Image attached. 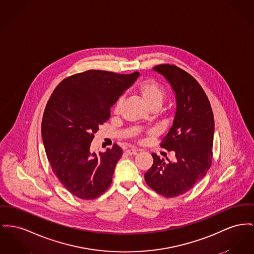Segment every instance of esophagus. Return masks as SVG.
<instances>
[{
	"label": "esophagus",
	"mask_w": 254,
	"mask_h": 254,
	"mask_svg": "<svg viewBox=\"0 0 254 254\" xmlns=\"http://www.w3.org/2000/svg\"><path fill=\"white\" fill-rule=\"evenodd\" d=\"M126 153H127V155H136V154L138 153V149H127V150H126Z\"/></svg>",
	"instance_id": "esophagus-1"
}]
</instances>
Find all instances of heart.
<instances>
[{
  "label": "heart",
  "mask_w": 254,
  "mask_h": 254,
  "mask_svg": "<svg viewBox=\"0 0 254 254\" xmlns=\"http://www.w3.org/2000/svg\"><path fill=\"white\" fill-rule=\"evenodd\" d=\"M138 92L140 96L142 97L145 105L150 107H159L165 98V90L161 84L158 82L152 80V79H147L142 81L138 86ZM122 100H118L116 103L114 111L115 113H118L121 107Z\"/></svg>",
  "instance_id": "heart-1"
}]
</instances>
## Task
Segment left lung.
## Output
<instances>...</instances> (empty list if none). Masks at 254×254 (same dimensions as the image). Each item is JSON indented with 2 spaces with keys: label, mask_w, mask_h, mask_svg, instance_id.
Masks as SVG:
<instances>
[{
  "label": "left lung",
  "mask_w": 254,
  "mask_h": 254,
  "mask_svg": "<svg viewBox=\"0 0 254 254\" xmlns=\"http://www.w3.org/2000/svg\"><path fill=\"white\" fill-rule=\"evenodd\" d=\"M153 70L171 84L177 100L173 125L160 147L174 150L176 161L165 162L152 153L153 164L145 174L151 189L166 197L189 191L202 179L212 163L214 116L208 98L199 83L187 72L170 64Z\"/></svg>",
  "instance_id": "left-lung-1"
}]
</instances>
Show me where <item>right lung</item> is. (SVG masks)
Masks as SVG:
<instances>
[{"label": "right lung", "instance_id": "add662e5", "mask_svg": "<svg viewBox=\"0 0 254 254\" xmlns=\"http://www.w3.org/2000/svg\"><path fill=\"white\" fill-rule=\"evenodd\" d=\"M138 76L89 70L63 79L48 101L41 125L46 155L61 184L78 198L94 199L112 182L123 150L115 144L97 154L90 146L110 108Z\"/></svg>", "mask_w": 254, "mask_h": 254}]
</instances>
